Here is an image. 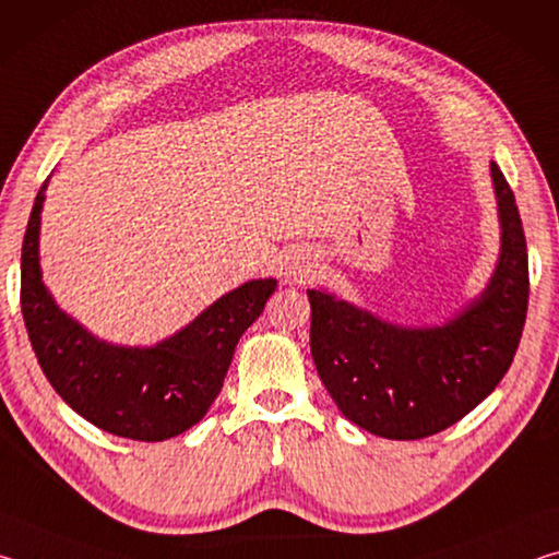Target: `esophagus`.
<instances>
[{"label":"esophagus","instance_id":"esophagus-1","mask_svg":"<svg viewBox=\"0 0 559 559\" xmlns=\"http://www.w3.org/2000/svg\"><path fill=\"white\" fill-rule=\"evenodd\" d=\"M288 278H290L293 283H308V281H313V278H316V266H313V263H310L306 257H298V259L293 261L290 266H288Z\"/></svg>","mask_w":559,"mask_h":559}]
</instances>
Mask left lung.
Returning <instances> with one entry per match:
<instances>
[{
    "label": "left lung",
    "instance_id": "8db88e82",
    "mask_svg": "<svg viewBox=\"0 0 559 559\" xmlns=\"http://www.w3.org/2000/svg\"><path fill=\"white\" fill-rule=\"evenodd\" d=\"M500 253L478 298L441 325H400L308 290L310 353L345 419L382 439L412 441L449 429L503 380L527 313V246L513 189L490 163Z\"/></svg>",
    "mask_w": 559,
    "mask_h": 559
}]
</instances>
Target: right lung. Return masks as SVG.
Wrapping results in <instances>:
<instances>
[{"mask_svg": "<svg viewBox=\"0 0 559 559\" xmlns=\"http://www.w3.org/2000/svg\"><path fill=\"white\" fill-rule=\"evenodd\" d=\"M49 179L36 194L22 243V313L46 380L103 431L135 441L173 439L210 412L236 343L263 313L276 278L246 281L150 347L100 340L56 306L44 286L39 231Z\"/></svg>", "mask_w": 559, "mask_h": 559, "instance_id": "add662e5", "label": "right lung"}]
</instances>
